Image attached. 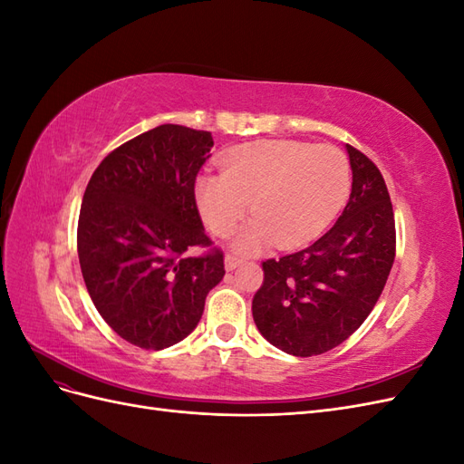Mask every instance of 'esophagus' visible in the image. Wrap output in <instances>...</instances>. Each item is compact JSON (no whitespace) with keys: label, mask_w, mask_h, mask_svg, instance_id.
<instances>
[{"label":"esophagus","mask_w":464,"mask_h":464,"mask_svg":"<svg viewBox=\"0 0 464 464\" xmlns=\"http://www.w3.org/2000/svg\"><path fill=\"white\" fill-rule=\"evenodd\" d=\"M240 263H242L240 257L227 256V257H224V269H227V271H234L236 266H240Z\"/></svg>","instance_id":"obj_1"}]
</instances>
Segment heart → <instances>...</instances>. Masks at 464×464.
Masks as SVG:
<instances>
[{
	"label": "heart",
	"instance_id": "b5f03b06",
	"mask_svg": "<svg viewBox=\"0 0 464 464\" xmlns=\"http://www.w3.org/2000/svg\"><path fill=\"white\" fill-rule=\"evenodd\" d=\"M350 193L346 154L331 145L256 141L234 149L222 174L195 181V199L207 227L228 236L251 205L256 218L234 237V249L256 254L276 244L300 247L339 215Z\"/></svg>",
	"mask_w": 464,
	"mask_h": 464
}]
</instances>
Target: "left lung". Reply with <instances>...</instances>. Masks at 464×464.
<instances>
[{
	"instance_id": "obj_1",
	"label": "left lung",
	"mask_w": 464,
	"mask_h": 464,
	"mask_svg": "<svg viewBox=\"0 0 464 464\" xmlns=\"http://www.w3.org/2000/svg\"><path fill=\"white\" fill-rule=\"evenodd\" d=\"M353 191L334 227L302 251L263 263L251 312L259 333L292 356H317L353 334L395 261V217L377 166L346 145Z\"/></svg>"
}]
</instances>
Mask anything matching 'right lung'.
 <instances>
[{
	"label": "right lung",
	"mask_w": 464,
	"mask_h": 464,
	"mask_svg": "<svg viewBox=\"0 0 464 464\" xmlns=\"http://www.w3.org/2000/svg\"><path fill=\"white\" fill-rule=\"evenodd\" d=\"M213 137L164 123L123 143L96 168L77 227L81 273L98 314L121 339L172 346L198 327L224 276L195 205V178Z\"/></svg>",
	"instance_id": "1"
}]
</instances>
